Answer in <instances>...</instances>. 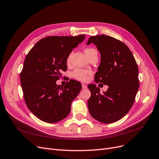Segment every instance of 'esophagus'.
Segmentation results:
<instances>
[{
	"mask_svg": "<svg viewBox=\"0 0 159 159\" xmlns=\"http://www.w3.org/2000/svg\"><path fill=\"white\" fill-rule=\"evenodd\" d=\"M87 86L85 85V84H82V89H87Z\"/></svg>",
	"mask_w": 159,
	"mask_h": 159,
	"instance_id": "obj_1",
	"label": "esophagus"
}]
</instances>
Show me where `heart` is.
I'll return each instance as SVG.
<instances>
[{"instance_id":"b5f03b06","label":"heart","mask_w":159,"mask_h":159,"mask_svg":"<svg viewBox=\"0 0 159 159\" xmlns=\"http://www.w3.org/2000/svg\"><path fill=\"white\" fill-rule=\"evenodd\" d=\"M93 51H96L94 49H91V48H88L85 49L84 53L85 54L86 56H87V55L89 54L91 52H93ZM71 58H72V54H70L66 59V62L67 64H69L70 62L71 61ZM89 73V72L87 70H81V69H77L74 70L72 73V77L77 79L80 81H86L88 80V74Z\"/></svg>"}]
</instances>
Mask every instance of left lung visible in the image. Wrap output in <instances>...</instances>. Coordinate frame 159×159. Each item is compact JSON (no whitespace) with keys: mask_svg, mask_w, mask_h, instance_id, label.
Returning <instances> with one entry per match:
<instances>
[{"mask_svg":"<svg viewBox=\"0 0 159 159\" xmlns=\"http://www.w3.org/2000/svg\"><path fill=\"white\" fill-rule=\"evenodd\" d=\"M91 43L97 46L101 57L94 81L108 89L101 94L96 85H88L91 93L89 111L98 121L112 123L123 118L134 104L139 88L138 65L129 48L113 37L93 36L87 45Z\"/></svg>","mask_w":159,"mask_h":159,"instance_id":"1","label":"left lung"}]
</instances>
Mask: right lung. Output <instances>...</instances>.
<instances>
[{"instance_id":"1","label":"right lung","mask_w":159,"mask_h":159,"mask_svg":"<svg viewBox=\"0 0 159 159\" xmlns=\"http://www.w3.org/2000/svg\"><path fill=\"white\" fill-rule=\"evenodd\" d=\"M85 35L48 36L38 42L25 57L20 75L28 108L44 122L53 123L66 117L71 104L81 89L74 80L63 87L56 84L67 70L66 59Z\"/></svg>"}]
</instances>
